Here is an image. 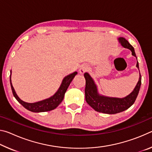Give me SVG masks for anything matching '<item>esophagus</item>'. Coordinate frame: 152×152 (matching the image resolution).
<instances>
[{
  "instance_id": "esophagus-1",
  "label": "esophagus",
  "mask_w": 152,
  "mask_h": 152,
  "mask_svg": "<svg viewBox=\"0 0 152 152\" xmlns=\"http://www.w3.org/2000/svg\"><path fill=\"white\" fill-rule=\"evenodd\" d=\"M88 66L86 65V64H83V65H82L80 66V68L79 69V72L80 74H83L84 72H86L88 70Z\"/></svg>"
}]
</instances>
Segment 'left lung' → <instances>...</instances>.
I'll use <instances>...</instances> for the list:
<instances>
[{"mask_svg":"<svg viewBox=\"0 0 152 152\" xmlns=\"http://www.w3.org/2000/svg\"><path fill=\"white\" fill-rule=\"evenodd\" d=\"M119 40L123 47L130 50L132 52V55L136 57L134 48L128 42L127 40L123 37L119 38ZM136 66L139 68L138 61ZM84 76L86 79L85 99L87 103L96 111L106 114H116L129 109L134 103L137 99L141 84V76L140 72L139 81L132 93L123 99L110 98L99 95L97 92L96 86L91 76L87 72L84 73Z\"/></svg>","mask_w":152,"mask_h":152,"instance_id":"left-lung-1","label":"left lung"}]
</instances>
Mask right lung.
I'll return each instance as SVG.
<instances>
[{
	"label": "right lung",
	"mask_w": 152,
	"mask_h": 152,
	"mask_svg": "<svg viewBox=\"0 0 152 152\" xmlns=\"http://www.w3.org/2000/svg\"><path fill=\"white\" fill-rule=\"evenodd\" d=\"M77 72H75L66 76L65 78H64L62 83H61L60 87L59 88L58 91L56 92V93L53 95V96L49 98L48 99L43 100V101H42L35 102V103H28V102H25L21 101V100L19 98V96H17L11 83V75H10V82H11V86L13 96H15V99H17V101L19 102L20 104L23 105V107H24L25 109H27V110H29L31 112H46L50 111V110L56 109V108L61 103V102L63 101L64 94H65V92H66L67 89H68L69 85H70V82L72 80L74 76H75Z\"/></svg>",
	"instance_id": "right-lung-1"
}]
</instances>
